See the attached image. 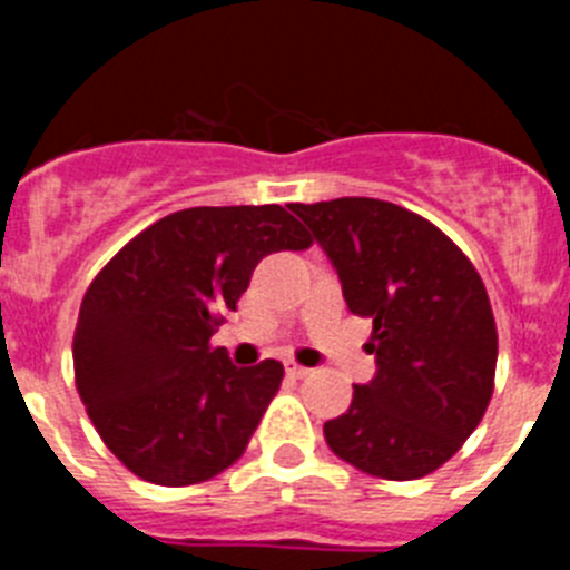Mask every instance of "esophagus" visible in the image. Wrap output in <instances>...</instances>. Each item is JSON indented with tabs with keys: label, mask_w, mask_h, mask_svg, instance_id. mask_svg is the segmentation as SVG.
I'll return each instance as SVG.
<instances>
[{
	"label": "esophagus",
	"mask_w": 570,
	"mask_h": 570,
	"mask_svg": "<svg viewBox=\"0 0 570 570\" xmlns=\"http://www.w3.org/2000/svg\"><path fill=\"white\" fill-rule=\"evenodd\" d=\"M285 371H288V376H294V380H302V376L311 374L308 367L296 365V362H285Z\"/></svg>",
	"instance_id": "obj_1"
}]
</instances>
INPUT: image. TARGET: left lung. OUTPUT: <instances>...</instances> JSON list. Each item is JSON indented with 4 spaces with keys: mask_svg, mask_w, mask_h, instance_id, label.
Returning a JSON list of instances; mask_svg holds the SVG:
<instances>
[{
    "mask_svg": "<svg viewBox=\"0 0 570 570\" xmlns=\"http://www.w3.org/2000/svg\"><path fill=\"white\" fill-rule=\"evenodd\" d=\"M334 265L351 314L374 322L376 374L325 422L340 460L382 480L436 471L493 394L497 325L468 256L436 225L371 196L291 205Z\"/></svg>",
    "mask_w": 570,
    "mask_h": 570,
    "instance_id": "obj_1",
    "label": "left lung"
}]
</instances>
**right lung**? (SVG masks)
<instances>
[{
    "label": "right lung",
    "mask_w": 570,
    "mask_h": 570,
    "mask_svg": "<svg viewBox=\"0 0 570 570\" xmlns=\"http://www.w3.org/2000/svg\"><path fill=\"white\" fill-rule=\"evenodd\" d=\"M308 245L282 205L185 208L90 282L73 371L90 422L128 471L179 488L239 460L285 371L276 360L236 367L208 342L265 256Z\"/></svg>",
    "instance_id": "1"
}]
</instances>
